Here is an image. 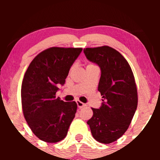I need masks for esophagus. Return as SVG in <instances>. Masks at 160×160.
I'll return each mask as SVG.
<instances>
[{"label":"esophagus","mask_w":160,"mask_h":160,"mask_svg":"<svg viewBox=\"0 0 160 160\" xmlns=\"http://www.w3.org/2000/svg\"><path fill=\"white\" fill-rule=\"evenodd\" d=\"M76 102H77V104H78V107L79 108H82L85 107V106H86L85 104H83L82 102H81L80 101H79V100H77Z\"/></svg>","instance_id":"34e87169"}]
</instances>
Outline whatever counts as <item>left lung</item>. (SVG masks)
I'll return each mask as SVG.
<instances>
[{"instance_id": "obj_1", "label": "left lung", "mask_w": 160, "mask_h": 160, "mask_svg": "<svg viewBox=\"0 0 160 160\" xmlns=\"http://www.w3.org/2000/svg\"><path fill=\"white\" fill-rule=\"evenodd\" d=\"M83 52L100 68L98 90L103 98L98 109L92 108L93 116L87 124L95 140L110 144L126 132L137 109L135 78L126 58L111 47L86 48Z\"/></svg>"}]
</instances>
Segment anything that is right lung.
Returning a JSON list of instances; mask_svg holds the SVG:
<instances>
[{
	"instance_id": "add662e5",
	"label": "right lung",
	"mask_w": 160,
	"mask_h": 160,
	"mask_svg": "<svg viewBox=\"0 0 160 160\" xmlns=\"http://www.w3.org/2000/svg\"><path fill=\"white\" fill-rule=\"evenodd\" d=\"M82 48L51 47L37 56L28 68L21 97L24 117L33 133L40 140L56 143L63 140L74 120L78 105L56 98L70 68Z\"/></svg>"
}]
</instances>
